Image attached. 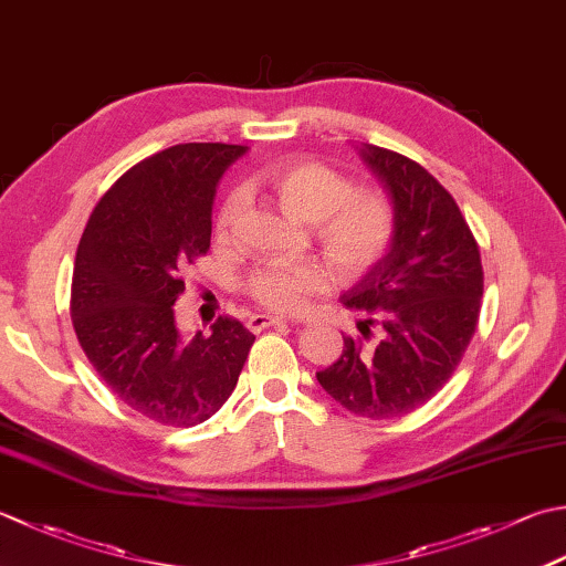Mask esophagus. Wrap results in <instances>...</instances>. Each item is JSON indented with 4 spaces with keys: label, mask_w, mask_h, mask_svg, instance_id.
Returning a JSON list of instances; mask_svg holds the SVG:
<instances>
[{
    "label": "esophagus",
    "mask_w": 566,
    "mask_h": 566,
    "mask_svg": "<svg viewBox=\"0 0 566 566\" xmlns=\"http://www.w3.org/2000/svg\"><path fill=\"white\" fill-rule=\"evenodd\" d=\"M248 326L252 331H262V328H270V326H286V318H282V316H268V314H254V316H250Z\"/></svg>",
    "instance_id": "obj_1"
}]
</instances>
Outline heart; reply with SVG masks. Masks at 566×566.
I'll return each instance as SVG.
<instances>
[{
	"instance_id": "1",
	"label": "heart",
	"mask_w": 566,
	"mask_h": 566,
	"mask_svg": "<svg viewBox=\"0 0 566 566\" xmlns=\"http://www.w3.org/2000/svg\"><path fill=\"white\" fill-rule=\"evenodd\" d=\"M268 186L282 206L304 223H314L316 242L340 280L353 282L382 260L392 242L395 210L380 191H353L346 176L318 161H286L268 174ZM245 206L232 191L220 210L218 230L228 232ZM328 274L318 262H272L248 280V292L272 312H302L308 296L324 292Z\"/></svg>"
}]
</instances>
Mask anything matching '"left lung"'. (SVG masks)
<instances>
[{"label": "left lung", "instance_id": "1", "mask_svg": "<svg viewBox=\"0 0 566 566\" xmlns=\"http://www.w3.org/2000/svg\"><path fill=\"white\" fill-rule=\"evenodd\" d=\"M395 210L382 260L340 294L373 321V346L343 338V353L316 373L321 387L348 412L392 419L412 412L451 378L481 314L483 268L475 238L451 193L424 166L375 144L356 147Z\"/></svg>", "mask_w": 566, "mask_h": 566}]
</instances>
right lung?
<instances>
[{"mask_svg": "<svg viewBox=\"0 0 566 566\" xmlns=\"http://www.w3.org/2000/svg\"><path fill=\"white\" fill-rule=\"evenodd\" d=\"M242 154L240 144L188 142L132 166L99 198L75 252L81 348L122 402L159 424L213 417L254 343L238 318L218 316L193 336L174 318L186 268L210 248L216 188Z\"/></svg>", "mask_w": 566, "mask_h": 566, "instance_id": "1", "label": "right lung"}]
</instances>
